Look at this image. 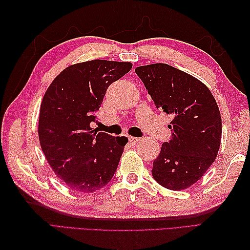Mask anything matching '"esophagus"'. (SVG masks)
<instances>
[{
	"mask_svg": "<svg viewBox=\"0 0 250 250\" xmlns=\"http://www.w3.org/2000/svg\"><path fill=\"white\" fill-rule=\"evenodd\" d=\"M128 139H129V142L131 143L132 145H135L136 143H139L140 141H141V139H139V137H134V136H128Z\"/></svg>",
	"mask_w": 250,
	"mask_h": 250,
	"instance_id": "obj_1",
	"label": "esophagus"
}]
</instances>
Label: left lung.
Returning <instances> with one entry per match:
<instances>
[{"label":"left lung","mask_w":250,"mask_h":250,"mask_svg":"<svg viewBox=\"0 0 250 250\" xmlns=\"http://www.w3.org/2000/svg\"><path fill=\"white\" fill-rule=\"evenodd\" d=\"M158 109L172 116V139L162 144L152 176L162 187L184 190L214 163L221 142L216 100L199 79L164 63L135 68Z\"/></svg>","instance_id":"8db88e82"}]
</instances>
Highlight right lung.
Listing matches in <instances>:
<instances>
[{
	"mask_svg": "<svg viewBox=\"0 0 250 250\" xmlns=\"http://www.w3.org/2000/svg\"><path fill=\"white\" fill-rule=\"evenodd\" d=\"M131 68V62L76 63L64 68L46 90L39 117L40 144L67 188L90 193L113 178L128 139L98 132L90 124L109 84Z\"/></svg>",
	"mask_w": 250,
	"mask_h": 250,
	"instance_id": "obj_1",
	"label": "right lung"
}]
</instances>
